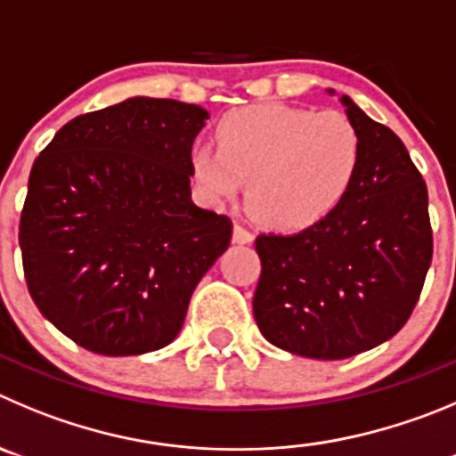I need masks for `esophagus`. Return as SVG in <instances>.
<instances>
[{"mask_svg":"<svg viewBox=\"0 0 456 456\" xmlns=\"http://www.w3.org/2000/svg\"><path fill=\"white\" fill-rule=\"evenodd\" d=\"M254 240V233L249 229H245L242 224H233V242L238 245H249Z\"/></svg>","mask_w":456,"mask_h":456,"instance_id":"esophagus-1","label":"esophagus"}]
</instances>
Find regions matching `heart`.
<instances>
[{
	"instance_id": "b5f03b06",
	"label": "heart",
	"mask_w": 456,
	"mask_h": 456,
	"mask_svg": "<svg viewBox=\"0 0 456 456\" xmlns=\"http://www.w3.org/2000/svg\"><path fill=\"white\" fill-rule=\"evenodd\" d=\"M218 148L198 143L191 173L208 202L236 200L249 184V204L279 232L324 223L344 202L362 161V139L342 112L283 103L233 110L216 127Z\"/></svg>"
}]
</instances>
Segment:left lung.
<instances>
[{"label": "left lung", "instance_id": "obj_1", "mask_svg": "<svg viewBox=\"0 0 456 456\" xmlns=\"http://www.w3.org/2000/svg\"><path fill=\"white\" fill-rule=\"evenodd\" d=\"M339 103L362 139L348 195L324 223L256 238L258 329L274 346L314 360H344L394 338L432 263L428 186L405 143L348 96Z\"/></svg>", "mask_w": 456, "mask_h": 456}]
</instances>
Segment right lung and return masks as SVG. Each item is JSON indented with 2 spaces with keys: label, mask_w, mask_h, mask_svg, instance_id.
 Here are the masks:
<instances>
[{
  "label": "right lung",
  "mask_w": 456,
  "mask_h": 456,
  "mask_svg": "<svg viewBox=\"0 0 456 456\" xmlns=\"http://www.w3.org/2000/svg\"><path fill=\"white\" fill-rule=\"evenodd\" d=\"M200 105L132 96L71 118L40 152L20 220L40 313L99 355L177 338L191 295L232 240V220L191 200Z\"/></svg>",
  "instance_id": "right-lung-1"
}]
</instances>
